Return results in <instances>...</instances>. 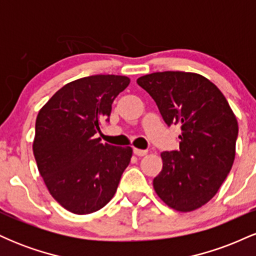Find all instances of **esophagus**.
Segmentation results:
<instances>
[{
  "label": "esophagus",
  "mask_w": 256,
  "mask_h": 256,
  "mask_svg": "<svg viewBox=\"0 0 256 256\" xmlns=\"http://www.w3.org/2000/svg\"><path fill=\"white\" fill-rule=\"evenodd\" d=\"M134 152L137 155V156H144V155L148 154V150H146V149L134 148Z\"/></svg>",
  "instance_id": "obj_1"
}]
</instances>
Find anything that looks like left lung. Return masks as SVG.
Masks as SVG:
<instances>
[{
  "label": "left lung",
  "instance_id": "obj_1",
  "mask_svg": "<svg viewBox=\"0 0 256 256\" xmlns=\"http://www.w3.org/2000/svg\"><path fill=\"white\" fill-rule=\"evenodd\" d=\"M167 125L182 126L179 149L161 152L162 170L152 180L158 196L179 212L207 204L228 177L238 124L222 91L190 72L166 71L137 79Z\"/></svg>",
  "mask_w": 256,
  "mask_h": 256
}]
</instances>
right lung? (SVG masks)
Returning a JSON list of instances; mask_svg holds the SVG:
<instances>
[{
    "label": "right lung",
    "instance_id": "obj_1",
    "mask_svg": "<svg viewBox=\"0 0 256 256\" xmlns=\"http://www.w3.org/2000/svg\"><path fill=\"white\" fill-rule=\"evenodd\" d=\"M124 76L96 74L71 82L52 95L36 119L34 154L50 195L74 214L101 210L130 164V146L96 138L110 122L114 98L128 88Z\"/></svg>",
    "mask_w": 256,
    "mask_h": 256
}]
</instances>
